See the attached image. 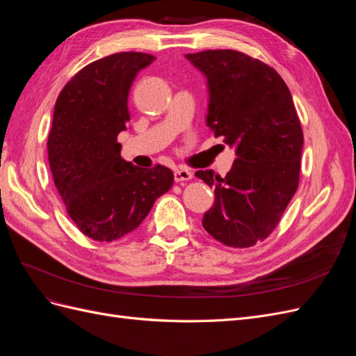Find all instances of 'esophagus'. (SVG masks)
Listing matches in <instances>:
<instances>
[{"instance_id":"34e87169","label":"esophagus","mask_w":356,"mask_h":356,"mask_svg":"<svg viewBox=\"0 0 356 356\" xmlns=\"http://www.w3.org/2000/svg\"><path fill=\"white\" fill-rule=\"evenodd\" d=\"M193 177H195V174H193L191 170L186 169V168H181V169H177L174 172V178L177 182H182V181H190Z\"/></svg>"}]
</instances>
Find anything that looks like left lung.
<instances>
[{
    "label": "left lung",
    "mask_w": 356,
    "mask_h": 356,
    "mask_svg": "<svg viewBox=\"0 0 356 356\" xmlns=\"http://www.w3.org/2000/svg\"><path fill=\"white\" fill-rule=\"evenodd\" d=\"M186 58L208 77L209 129L238 156L224 178L196 172L215 188L202 225L225 246H254L276 229L298 188L303 131L293 96L272 67L242 51L204 50Z\"/></svg>",
    "instance_id": "8db88e82"
}]
</instances>
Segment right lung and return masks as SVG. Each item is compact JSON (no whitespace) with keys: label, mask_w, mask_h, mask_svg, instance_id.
Returning a JSON list of instances; mask_svg holds the SVG:
<instances>
[{"label":"right lung","mask_w":356,"mask_h":356,"mask_svg":"<svg viewBox=\"0 0 356 356\" xmlns=\"http://www.w3.org/2000/svg\"><path fill=\"white\" fill-rule=\"evenodd\" d=\"M154 59L122 51L95 60L56 99L47 139L50 170L70 218L93 241L113 242L135 230L174 186L169 168L134 166L122 159L117 143L131 120V86Z\"/></svg>","instance_id":"right-lung-1"}]
</instances>
